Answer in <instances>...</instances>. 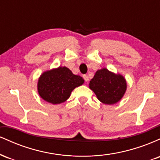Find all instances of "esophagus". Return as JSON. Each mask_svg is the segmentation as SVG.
<instances>
[{
  "label": "esophagus",
  "mask_w": 160,
  "mask_h": 160,
  "mask_svg": "<svg viewBox=\"0 0 160 160\" xmlns=\"http://www.w3.org/2000/svg\"><path fill=\"white\" fill-rule=\"evenodd\" d=\"M83 78H84V80H85V81H86V82H88V81H89V77L87 76V75H83Z\"/></svg>",
  "instance_id": "esophagus-1"
}]
</instances>
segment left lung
<instances>
[{
    "mask_svg": "<svg viewBox=\"0 0 160 160\" xmlns=\"http://www.w3.org/2000/svg\"><path fill=\"white\" fill-rule=\"evenodd\" d=\"M89 87L97 98L105 104H114L122 99L127 89V82L122 74H115L105 68L95 72Z\"/></svg>",
    "mask_w": 160,
    "mask_h": 160,
    "instance_id": "1",
    "label": "left lung"
}]
</instances>
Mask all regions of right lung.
<instances>
[{"label":"right lung","instance_id":"1","mask_svg":"<svg viewBox=\"0 0 160 160\" xmlns=\"http://www.w3.org/2000/svg\"><path fill=\"white\" fill-rule=\"evenodd\" d=\"M83 82L82 77L74 74L65 66H59L42 73L38 81V92L45 102L58 104L67 101L71 92Z\"/></svg>","mask_w":160,"mask_h":160}]
</instances>
